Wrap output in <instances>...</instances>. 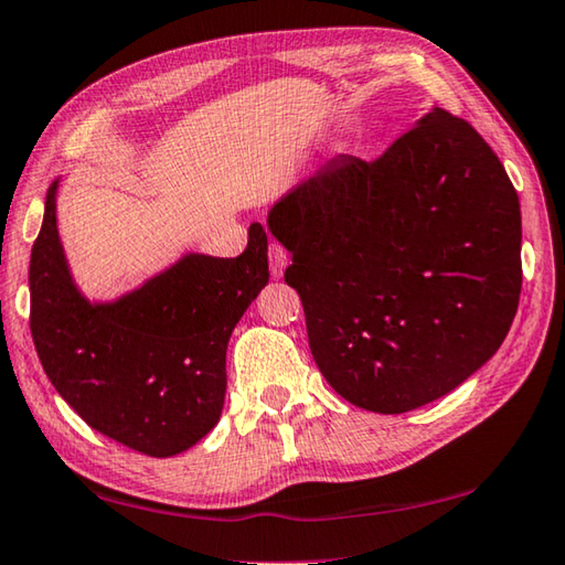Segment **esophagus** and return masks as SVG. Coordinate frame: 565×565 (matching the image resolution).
Returning <instances> with one entry per match:
<instances>
[{
  "instance_id": "esophagus-1",
  "label": "esophagus",
  "mask_w": 565,
  "mask_h": 565,
  "mask_svg": "<svg viewBox=\"0 0 565 565\" xmlns=\"http://www.w3.org/2000/svg\"><path fill=\"white\" fill-rule=\"evenodd\" d=\"M286 264H289V252H286L281 244L271 242L269 244V271H271L274 279H279V276H284Z\"/></svg>"
}]
</instances>
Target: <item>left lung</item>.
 Returning a JSON list of instances; mask_svg holds the SVG:
<instances>
[{"label":"left lung","instance_id":"8db88e82","mask_svg":"<svg viewBox=\"0 0 565 565\" xmlns=\"http://www.w3.org/2000/svg\"><path fill=\"white\" fill-rule=\"evenodd\" d=\"M318 371L371 413L433 403L499 351L521 294L519 194L445 108L385 156H338L274 204Z\"/></svg>","mask_w":565,"mask_h":565}]
</instances>
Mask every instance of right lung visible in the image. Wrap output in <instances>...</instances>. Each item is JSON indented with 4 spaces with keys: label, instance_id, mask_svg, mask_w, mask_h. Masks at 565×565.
<instances>
[{
    "label": "right lung",
    "instance_id": "right-lung-1",
    "mask_svg": "<svg viewBox=\"0 0 565 565\" xmlns=\"http://www.w3.org/2000/svg\"><path fill=\"white\" fill-rule=\"evenodd\" d=\"M56 182L32 247V338L51 385L88 427L148 457L184 452L217 425L234 326L269 281L266 232L237 259L190 254L142 289L90 306L56 234Z\"/></svg>",
    "mask_w": 565,
    "mask_h": 565
}]
</instances>
